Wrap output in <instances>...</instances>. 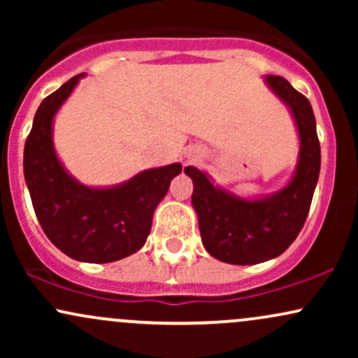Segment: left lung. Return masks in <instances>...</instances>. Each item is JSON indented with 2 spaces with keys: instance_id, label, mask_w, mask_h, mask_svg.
I'll use <instances>...</instances> for the list:
<instances>
[{
  "instance_id": "1",
  "label": "left lung",
  "mask_w": 358,
  "mask_h": 358,
  "mask_svg": "<svg viewBox=\"0 0 358 358\" xmlns=\"http://www.w3.org/2000/svg\"><path fill=\"white\" fill-rule=\"evenodd\" d=\"M266 84L289 108L298 127V165L289 183L271 195L242 199L215 187L199 168H185L193 182L192 205L203 248L227 264H259L285 252L305 225L318 183L322 155L310 101L279 76H266Z\"/></svg>"
}]
</instances>
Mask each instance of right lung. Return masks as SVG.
<instances>
[{"label": "right lung", "mask_w": 358, "mask_h": 358, "mask_svg": "<svg viewBox=\"0 0 358 358\" xmlns=\"http://www.w3.org/2000/svg\"><path fill=\"white\" fill-rule=\"evenodd\" d=\"M85 73L45 97L24 143L23 171L36 219L55 248L82 262H114L145 245L153 213L180 163L145 170L124 183L94 188L65 170L53 148V117Z\"/></svg>", "instance_id": "add662e5"}]
</instances>
